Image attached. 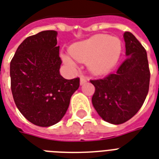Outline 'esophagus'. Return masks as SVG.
<instances>
[{"instance_id": "34e87169", "label": "esophagus", "mask_w": 159, "mask_h": 159, "mask_svg": "<svg viewBox=\"0 0 159 159\" xmlns=\"http://www.w3.org/2000/svg\"><path fill=\"white\" fill-rule=\"evenodd\" d=\"M87 82V78L84 77V76H80V84L83 85L84 83Z\"/></svg>"}]
</instances>
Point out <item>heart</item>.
<instances>
[{
	"mask_svg": "<svg viewBox=\"0 0 159 159\" xmlns=\"http://www.w3.org/2000/svg\"><path fill=\"white\" fill-rule=\"evenodd\" d=\"M123 45L119 38L108 35H96L71 45L68 54H61L66 66L76 68V61L87 62L89 70L95 74H102L113 68L119 61Z\"/></svg>",
	"mask_w": 159,
	"mask_h": 159,
	"instance_id": "1",
	"label": "heart"
}]
</instances>
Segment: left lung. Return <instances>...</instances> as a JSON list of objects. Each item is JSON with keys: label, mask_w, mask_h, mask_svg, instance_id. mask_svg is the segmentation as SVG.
I'll list each match as a JSON object with an SVG mask.
<instances>
[{"label": "left lung", "mask_w": 159, "mask_h": 159, "mask_svg": "<svg viewBox=\"0 0 159 159\" xmlns=\"http://www.w3.org/2000/svg\"><path fill=\"white\" fill-rule=\"evenodd\" d=\"M126 59L117 72L90 80L95 87L92 102L100 117L112 124L132 118L143 106L149 89L150 71L146 50L129 31L123 34Z\"/></svg>", "instance_id": "obj_1"}]
</instances>
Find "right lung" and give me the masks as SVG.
I'll return each mask as SVG.
<instances>
[{"instance_id":"obj_1","label":"right lung","mask_w":159,"mask_h":159,"mask_svg":"<svg viewBox=\"0 0 159 159\" xmlns=\"http://www.w3.org/2000/svg\"><path fill=\"white\" fill-rule=\"evenodd\" d=\"M56 31L28 36L18 47L10 65L11 88L15 103L29 122L40 127L57 123L78 89V77L61 76V60Z\"/></svg>"}]
</instances>
